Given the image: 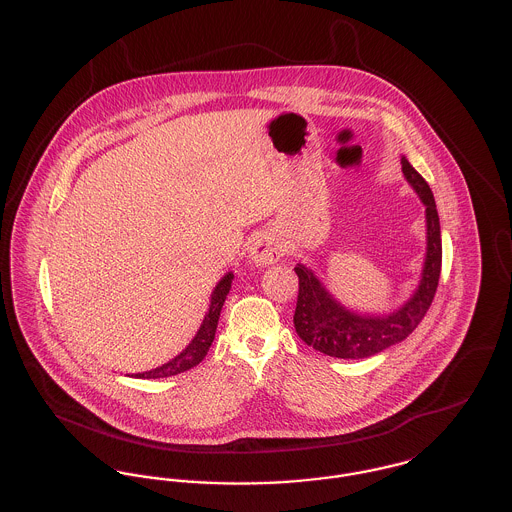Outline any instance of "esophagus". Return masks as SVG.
Listing matches in <instances>:
<instances>
[{
  "instance_id": "1",
  "label": "esophagus",
  "mask_w": 512,
  "mask_h": 512,
  "mask_svg": "<svg viewBox=\"0 0 512 512\" xmlns=\"http://www.w3.org/2000/svg\"><path fill=\"white\" fill-rule=\"evenodd\" d=\"M282 255H284L282 245L278 244V240H274L272 236H259L249 247V257L257 267L274 265Z\"/></svg>"
}]
</instances>
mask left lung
<instances>
[{
    "instance_id": "1",
    "label": "left lung",
    "mask_w": 512,
    "mask_h": 512,
    "mask_svg": "<svg viewBox=\"0 0 512 512\" xmlns=\"http://www.w3.org/2000/svg\"><path fill=\"white\" fill-rule=\"evenodd\" d=\"M407 182L426 207V259L420 284L413 297L388 317H368L347 311L326 292L311 268H293L299 278L295 332L301 340L324 355L338 359H365L405 340L430 309L441 272V232L438 209L428 182L401 157Z\"/></svg>"
}]
</instances>
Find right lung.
<instances>
[{
    "label": "right lung",
    "instance_id": "1",
    "mask_svg": "<svg viewBox=\"0 0 512 512\" xmlns=\"http://www.w3.org/2000/svg\"><path fill=\"white\" fill-rule=\"evenodd\" d=\"M232 280H234V274L228 272L217 284V288L213 290V293H211L209 311H207V315L203 318V322H201V326H199V330H197L192 343L180 355H176L172 361H169V363L157 366L153 370H147V372H138V374H134V378H147V380L149 378H153V380L155 378H169V376H176L180 372H186V370L199 365L205 359L211 343L215 340L220 311H222L226 295L230 292Z\"/></svg>",
    "mask_w": 512,
    "mask_h": 512
}]
</instances>
